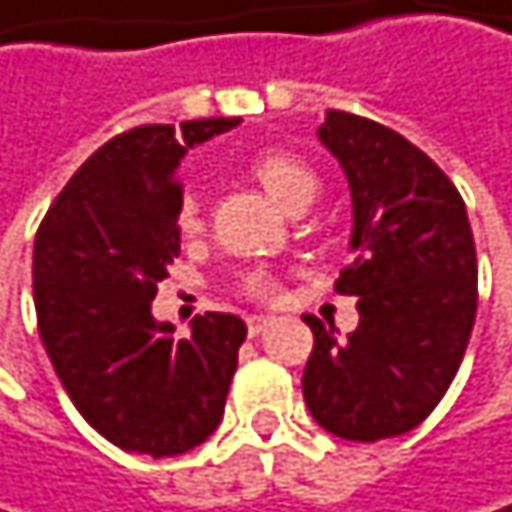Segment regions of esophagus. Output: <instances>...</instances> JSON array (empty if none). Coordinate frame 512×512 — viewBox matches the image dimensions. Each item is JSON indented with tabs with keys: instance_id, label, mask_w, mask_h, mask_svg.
<instances>
[{
	"instance_id": "34e87169",
	"label": "esophagus",
	"mask_w": 512,
	"mask_h": 512,
	"mask_svg": "<svg viewBox=\"0 0 512 512\" xmlns=\"http://www.w3.org/2000/svg\"><path fill=\"white\" fill-rule=\"evenodd\" d=\"M270 324H273V318H267V315H251L248 318V337H261Z\"/></svg>"
}]
</instances>
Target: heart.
Instances as JSON below:
<instances>
[{
	"label": "heart",
	"mask_w": 512,
	"mask_h": 512,
	"mask_svg": "<svg viewBox=\"0 0 512 512\" xmlns=\"http://www.w3.org/2000/svg\"><path fill=\"white\" fill-rule=\"evenodd\" d=\"M251 175L258 178L264 185V191L276 203H282L285 209L312 200V194L318 188L315 172L303 160H297L291 154H282V151H261L258 157L251 160ZM200 227H203L200 206H197L194 197H185L178 206V230L181 233H197ZM276 291H279V282L264 270L251 273L245 279V294L254 297V300H273Z\"/></svg>",
	"instance_id": "b5f03b06"
}]
</instances>
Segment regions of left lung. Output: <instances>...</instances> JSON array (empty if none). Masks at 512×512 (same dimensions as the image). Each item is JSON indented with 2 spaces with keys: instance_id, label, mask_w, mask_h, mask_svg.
I'll list each match as a JSON object with an SVG mask.
<instances>
[{
  "instance_id": "left-lung-1",
  "label": "left lung",
  "mask_w": 512,
  "mask_h": 512,
  "mask_svg": "<svg viewBox=\"0 0 512 512\" xmlns=\"http://www.w3.org/2000/svg\"><path fill=\"white\" fill-rule=\"evenodd\" d=\"M352 191V264L337 291L358 297V327H312L303 397L343 440L376 443L422 425L452 385L477 318V248L446 172L400 133L327 112L318 127Z\"/></svg>"
}]
</instances>
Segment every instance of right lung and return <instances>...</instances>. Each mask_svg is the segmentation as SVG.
<instances>
[{"mask_svg":"<svg viewBox=\"0 0 512 512\" xmlns=\"http://www.w3.org/2000/svg\"><path fill=\"white\" fill-rule=\"evenodd\" d=\"M236 124H145L108 139L35 233L32 297L45 352L84 422L127 452L181 455L224 416L245 321L206 312L188 340H175L151 300L181 251L178 163Z\"/></svg>","mask_w":512,"mask_h":512,"instance_id":"right-lung-1","label":"right lung"}]
</instances>
